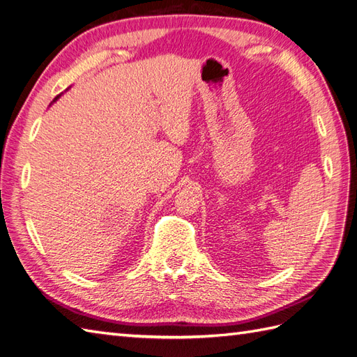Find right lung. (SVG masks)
<instances>
[{"label": "right lung", "mask_w": 357, "mask_h": 357, "mask_svg": "<svg viewBox=\"0 0 357 357\" xmlns=\"http://www.w3.org/2000/svg\"><path fill=\"white\" fill-rule=\"evenodd\" d=\"M59 96H61V95H58V96H56V98H55V100H53V102H55V101H56V100L59 98Z\"/></svg>", "instance_id": "1"}]
</instances>
